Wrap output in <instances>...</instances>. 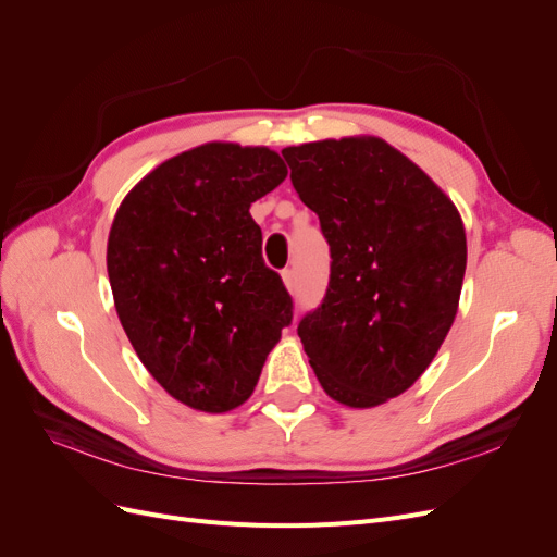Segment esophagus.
Listing matches in <instances>:
<instances>
[{"mask_svg":"<svg viewBox=\"0 0 557 557\" xmlns=\"http://www.w3.org/2000/svg\"><path fill=\"white\" fill-rule=\"evenodd\" d=\"M283 283H285V288H288L290 293L297 290V276H295L293 269H285V272H283Z\"/></svg>","mask_w":557,"mask_h":557,"instance_id":"obj_1","label":"esophagus"}]
</instances>
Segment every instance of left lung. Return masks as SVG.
<instances>
[{
    "label": "left lung",
    "instance_id": "8db88e82",
    "mask_svg": "<svg viewBox=\"0 0 557 557\" xmlns=\"http://www.w3.org/2000/svg\"><path fill=\"white\" fill-rule=\"evenodd\" d=\"M330 244V283L297 334L323 391L352 409L420 379L458 313L462 218L418 164L379 137L283 148Z\"/></svg>",
    "mask_w": 557,
    "mask_h": 557
}]
</instances>
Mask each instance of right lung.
Masks as SVG:
<instances>
[{
	"mask_svg": "<svg viewBox=\"0 0 557 557\" xmlns=\"http://www.w3.org/2000/svg\"><path fill=\"white\" fill-rule=\"evenodd\" d=\"M285 176L274 150L213 141L156 166L113 218L107 269L121 325L150 376L197 411L244 404L293 320L248 213Z\"/></svg>",
	"mask_w": 557,
	"mask_h": 557,
	"instance_id": "1",
	"label": "right lung"
}]
</instances>
